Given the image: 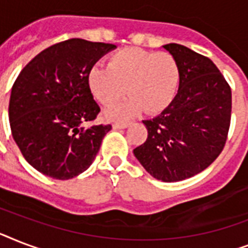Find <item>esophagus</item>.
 <instances>
[{
    "mask_svg": "<svg viewBox=\"0 0 248 248\" xmlns=\"http://www.w3.org/2000/svg\"><path fill=\"white\" fill-rule=\"evenodd\" d=\"M128 122H114L113 124V128H124L128 126Z\"/></svg>",
    "mask_w": 248,
    "mask_h": 248,
    "instance_id": "esophagus-1",
    "label": "esophagus"
}]
</instances>
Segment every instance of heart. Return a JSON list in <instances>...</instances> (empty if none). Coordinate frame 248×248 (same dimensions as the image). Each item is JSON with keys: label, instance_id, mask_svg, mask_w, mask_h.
Returning <instances> with one entry per match:
<instances>
[{"label": "heart", "instance_id": "1", "mask_svg": "<svg viewBox=\"0 0 248 248\" xmlns=\"http://www.w3.org/2000/svg\"><path fill=\"white\" fill-rule=\"evenodd\" d=\"M180 83V65L166 51L127 47L109 56L108 67L95 65L87 85L100 104L112 107L128 93L124 104L109 110L110 118H124L140 110L158 113L171 104Z\"/></svg>", "mask_w": 248, "mask_h": 248}]
</instances>
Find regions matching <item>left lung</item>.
Listing matches in <instances>:
<instances>
[{
    "label": "left lung",
    "instance_id": "1",
    "mask_svg": "<svg viewBox=\"0 0 248 248\" xmlns=\"http://www.w3.org/2000/svg\"><path fill=\"white\" fill-rule=\"evenodd\" d=\"M163 47L180 65L179 90L159 116L143 121L148 138L134 155L152 176L171 183L200 173L223 152L231 127L232 90L207 56L183 45Z\"/></svg>",
    "mask_w": 248,
    "mask_h": 248
}]
</instances>
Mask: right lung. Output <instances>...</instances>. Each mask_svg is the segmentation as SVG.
Segmentation results:
<instances>
[{
    "mask_svg": "<svg viewBox=\"0 0 248 248\" xmlns=\"http://www.w3.org/2000/svg\"><path fill=\"white\" fill-rule=\"evenodd\" d=\"M112 44L71 38L45 48L15 79L9 120L21 155L37 171L58 180L77 176L96 157L112 124L95 121L100 107L87 73Z\"/></svg>",
    "mask_w": 248,
    "mask_h": 248,
    "instance_id": "add662e5",
    "label": "right lung"
}]
</instances>
